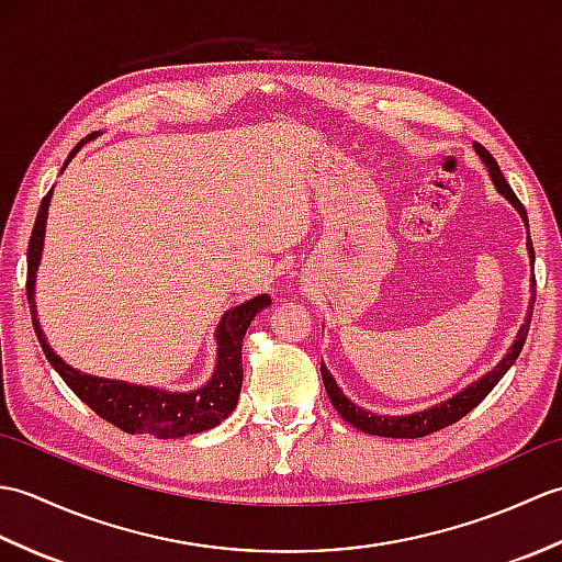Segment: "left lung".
<instances>
[{
	"label": "left lung",
	"instance_id": "obj_1",
	"mask_svg": "<svg viewBox=\"0 0 562 562\" xmlns=\"http://www.w3.org/2000/svg\"><path fill=\"white\" fill-rule=\"evenodd\" d=\"M475 151L481 154L483 164L487 166V173H491L493 183L497 188V193L507 198L515 210L521 214L524 224H527L529 229V220H527V210L519 202V198L515 195V190L509 188V183L505 181L503 171H499L497 161L491 157V151H487L483 145H475ZM529 254H531V262H533V246H531V236H529ZM533 302H536V278L531 280V302H529V316L524 321V326L519 328V336L512 345L509 352L499 360V364L493 369V372H487L485 376H481L479 381H473L471 386H465L457 396H451L449 401L432 405V408L420 411V413H413V415H376V413H369L362 411L360 405H355L345 393L338 389L336 379L330 376V372L326 369V364L321 362V376H324V386L328 391V398L333 403V408L340 413V417L345 423H350L352 427L362 429L367 435H376V437H393V439H417V437H425V435H432L437 429H445L447 425L459 423L463 415H469L475 405H479L487 393L495 389V384L499 379L507 374V369L517 362V357L524 348V340H527V333H529V324H531V314H533Z\"/></svg>",
	"mask_w": 562,
	"mask_h": 562
}]
</instances>
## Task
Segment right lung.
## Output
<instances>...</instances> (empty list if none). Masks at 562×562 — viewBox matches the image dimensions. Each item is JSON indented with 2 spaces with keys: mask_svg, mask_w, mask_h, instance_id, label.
Instances as JSON below:
<instances>
[{
  "mask_svg": "<svg viewBox=\"0 0 562 562\" xmlns=\"http://www.w3.org/2000/svg\"><path fill=\"white\" fill-rule=\"evenodd\" d=\"M79 145L71 149L75 154ZM71 154L67 157L65 166L69 164ZM63 166V169H65ZM53 190L41 202L38 217L33 224V234L29 241V278H26V294L33 318V330L38 336L41 348L53 364L55 372L63 376L65 384L77 393V396L89 405L103 420L121 427L127 435H151L157 439H171V437H186L198 435L205 429L220 425L222 420L232 415L238 403V393H241L244 381V364H241V342L250 321L256 318L260 308L270 306L268 294H258L254 300L229 308L220 321L217 333V367L205 386L188 393H171L161 389L125 384V381L101 379L81 374L77 369L63 362L50 345H47L43 328L38 324V314H35L33 302V288H35V270H38L41 254H43V236H45V220H47V205H50Z\"/></svg>",
  "mask_w": 562,
  "mask_h": 562,
  "instance_id": "right-lung-1",
  "label": "right lung"
}]
</instances>
